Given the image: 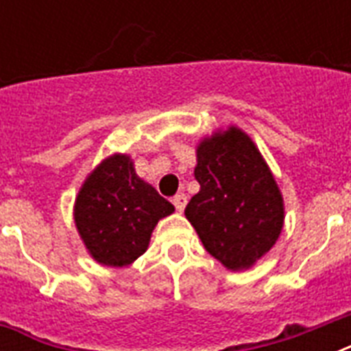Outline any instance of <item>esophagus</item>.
Instances as JSON below:
<instances>
[{
	"label": "esophagus",
	"mask_w": 351,
	"mask_h": 351,
	"mask_svg": "<svg viewBox=\"0 0 351 351\" xmlns=\"http://www.w3.org/2000/svg\"><path fill=\"white\" fill-rule=\"evenodd\" d=\"M173 204H175V208L178 213H182L184 209H186V204H187V197L184 195V193H180V195H176L175 198H173Z\"/></svg>",
	"instance_id": "1"
}]
</instances>
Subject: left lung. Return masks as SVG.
I'll use <instances>...</instances> for the list:
<instances>
[{
  "label": "left lung",
  "instance_id": "obj_1",
  "mask_svg": "<svg viewBox=\"0 0 351 351\" xmlns=\"http://www.w3.org/2000/svg\"><path fill=\"white\" fill-rule=\"evenodd\" d=\"M200 191L186 219L204 247L231 271L250 269L282 233L284 198L256 143L237 125L204 136L197 145Z\"/></svg>",
  "mask_w": 351,
  "mask_h": 351
}]
</instances>
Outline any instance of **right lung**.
I'll return each instance as SVG.
<instances>
[{
  "label": "right lung",
  "mask_w": 351,
  "mask_h": 351,
  "mask_svg": "<svg viewBox=\"0 0 351 351\" xmlns=\"http://www.w3.org/2000/svg\"><path fill=\"white\" fill-rule=\"evenodd\" d=\"M175 206L136 175L129 154L114 153L90 171L74 200V224L98 264L129 266L149 247L153 230Z\"/></svg>",
  "instance_id": "obj_1"
}]
</instances>
